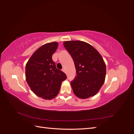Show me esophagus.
I'll list each match as a JSON object with an SVG mask.
<instances>
[{
    "instance_id": "esophagus-1",
    "label": "esophagus",
    "mask_w": 134,
    "mask_h": 134,
    "mask_svg": "<svg viewBox=\"0 0 134 134\" xmlns=\"http://www.w3.org/2000/svg\"><path fill=\"white\" fill-rule=\"evenodd\" d=\"M62 71H63V72H66V70H65V69H64V68H63V69H62Z\"/></svg>"
}]
</instances>
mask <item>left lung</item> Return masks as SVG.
Segmentation results:
<instances>
[{"label":"left lung","mask_w":134,"mask_h":134,"mask_svg":"<svg viewBox=\"0 0 134 134\" xmlns=\"http://www.w3.org/2000/svg\"><path fill=\"white\" fill-rule=\"evenodd\" d=\"M73 59L76 75L71 82L74 94L81 99L95 96L104 82L106 66L102 56L90 44L82 41L63 43Z\"/></svg>","instance_id":"1"}]
</instances>
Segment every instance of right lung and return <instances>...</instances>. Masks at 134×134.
Here are the masks:
<instances>
[{"instance_id": "right-lung-1", "label": "right lung", "mask_w": 134, "mask_h": 134, "mask_svg": "<svg viewBox=\"0 0 134 134\" xmlns=\"http://www.w3.org/2000/svg\"><path fill=\"white\" fill-rule=\"evenodd\" d=\"M58 47L57 42L41 46L31 56L26 65V79L35 94L50 100L58 94L61 84L66 79L64 72L56 68L52 56Z\"/></svg>"}]
</instances>
